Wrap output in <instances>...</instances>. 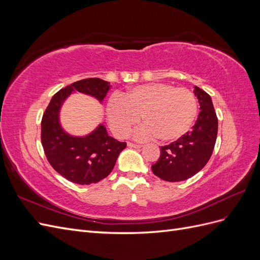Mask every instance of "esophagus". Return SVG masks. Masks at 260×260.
Returning a JSON list of instances; mask_svg holds the SVG:
<instances>
[{
    "label": "esophagus",
    "mask_w": 260,
    "mask_h": 260,
    "mask_svg": "<svg viewBox=\"0 0 260 260\" xmlns=\"http://www.w3.org/2000/svg\"><path fill=\"white\" fill-rule=\"evenodd\" d=\"M128 146H129V147H133V148H140V147H142V145L135 144V143H131V142L128 143Z\"/></svg>",
    "instance_id": "esophagus-1"
}]
</instances>
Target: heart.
Segmentation results:
<instances>
[{
    "mask_svg": "<svg viewBox=\"0 0 260 260\" xmlns=\"http://www.w3.org/2000/svg\"><path fill=\"white\" fill-rule=\"evenodd\" d=\"M108 123L116 136L124 138L140 121L135 137L161 142L175 141L190 130L198 114V101L187 89L154 82L130 89L123 96H113L106 105Z\"/></svg>",
    "mask_w": 260,
    "mask_h": 260,
    "instance_id": "obj_1",
    "label": "heart"
}]
</instances>
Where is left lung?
<instances>
[{
	"mask_svg": "<svg viewBox=\"0 0 260 260\" xmlns=\"http://www.w3.org/2000/svg\"><path fill=\"white\" fill-rule=\"evenodd\" d=\"M194 94L201 112L193 129L176 142L161 146L159 159L152 166L155 176L169 182L183 181L198 174L208 162L215 147L218 118L211 98L199 86H194Z\"/></svg>",
	"mask_w": 260,
	"mask_h": 260,
	"instance_id": "obj_1",
	"label": "left lung"
}]
</instances>
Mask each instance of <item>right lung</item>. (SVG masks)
Wrapping results in <instances>:
<instances>
[{"label":"right lung","instance_id":"1","mask_svg":"<svg viewBox=\"0 0 260 260\" xmlns=\"http://www.w3.org/2000/svg\"><path fill=\"white\" fill-rule=\"evenodd\" d=\"M109 89V82L100 78L74 82L55 94L43 114L41 142L46 158L60 176L74 183L91 184L106 178L127 143L109 137L102 123L85 137L68 135L59 122L60 107L73 92L91 95L102 103Z\"/></svg>","mask_w":260,"mask_h":260}]
</instances>
